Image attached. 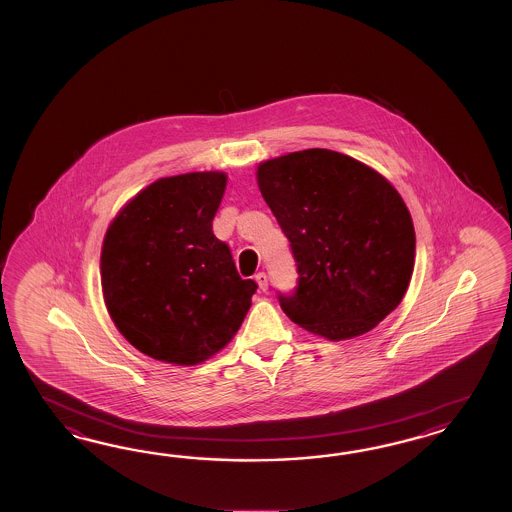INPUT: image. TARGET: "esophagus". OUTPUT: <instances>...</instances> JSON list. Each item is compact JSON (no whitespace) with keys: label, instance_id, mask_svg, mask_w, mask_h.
I'll use <instances>...</instances> for the list:
<instances>
[{"label":"esophagus","instance_id":"1","mask_svg":"<svg viewBox=\"0 0 512 512\" xmlns=\"http://www.w3.org/2000/svg\"><path fill=\"white\" fill-rule=\"evenodd\" d=\"M255 281H257V285H259V289H261V291H266V289H268V278H266V274H264V272L255 274Z\"/></svg>","mask_w":512,"mask_h":512}]
</instances>
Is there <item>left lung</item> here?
<instances>
[{"label": "left lung", "mask_w": 512, "mask_h": 512, "mask_svg": "<svg viewBox=\"0 0 512 512\" xmlns=\"http://www.w3.org/2000/svg\"><path fill=\"white\" fill-rule=\"evenodd\" d=\"M257 184L295 255V293L278 296L293 323L351 340L398 308L413 276L415 227L385 176L311 148L259 163Z\"/></svg>", "instance_id": "1"}]
</instances>
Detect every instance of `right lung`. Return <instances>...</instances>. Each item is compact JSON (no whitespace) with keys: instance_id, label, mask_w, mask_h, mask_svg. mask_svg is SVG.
Listing matches in <instances>:
<instances>
[{"instance_id":"1","label":"right lung","mask_w":512,"mask_h":512,"mask_svg":"<svg viewBox=\"0 0 512 512\" xmlns=\"http://www.w3.org/2000/svg\"><path fill=\"white\" fill-rule=\"evenodd\" d=\"M227 187L219 171L187 172L144 187L112 219L101 249L110 319L148 357L195 366L242 325L253 279L236 272L212 221Z\"/></svg>"}]
</instances>
